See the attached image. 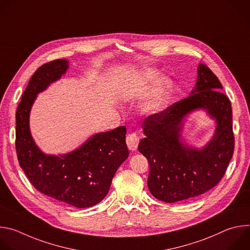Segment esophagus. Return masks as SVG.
I'll return each mask as SVG.
<instances>
[{
    "label": "esophagus",
    "mask_w": 250,
    "mask_h": 250,
    "mask_svg": "<svg viewBox=\"0 0 250 250\" xmlns=\"http://www.w3.org/2000/svg\"><path fill=\"white\" fill-rule=\"evenodd\" d=\"M125 141H126V145H127V147L129 150L134 151L137 149V146L139 144V137L135 133H133V132L128 133L126 135Z\"/></svg>",
    "instance_id": "1"
}]
</instances>
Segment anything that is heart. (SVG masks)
Returning <instances> with one entry per match:
<instances>
[{
	"mask_svg": "<svg viewBox=\"0 0 250 250\" xmlns=\"http://www.w3.org/2000/svg\"><path fill=\"white\" fill-rule=\"evenodd\" d=\"M169 87V83L166 81H161L158 83L157 89L154 92L152 98L146 104L144 111L146 113H155L157 112L165 100V95H166V89H168Z\"/></svg>",
	"mask_w": 250,
	"mask_h": 250,
	"instance_id": "heart-1",
	"label": "heart"
}]
</instances>
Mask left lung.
Returning <instances> with one entry per match:
<instances>
[{
	"mask_svg": "<svg viewBox=\"0 0 250 250\" xmlns=\"http://www.w3.org/2000/svg\"><path fill=\"white\" fill-rule=\"evenodd\" d=\"M219 78L205 64L191 95L142 123L146 137L138 151L149 163L147 186L150 193L166 203L180 202L206 193L224 177L234 150L232 112L229 99L221 91ZM199 108L217 122L215 134L202 150L182 141L183 119Z\"/></svg>",
	"mask_w": 250,
	"mask_h": 250,
	"instance_id": "left-lung-1",
	"label": "left lung"
}]
</instances>
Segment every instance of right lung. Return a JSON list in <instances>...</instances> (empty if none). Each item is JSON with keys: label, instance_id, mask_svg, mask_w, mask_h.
<instances>
[{"label": "right lung", "instance_id": "obj_1", "mask_svg": "<svg viewBox=\"0 0 250 250\" xmlns=\"http://www.w3.org/2000/svg\"><path fill=\"white\" fill-rule=\"evenodd\" d=\"M68 64L56 59L31 76L16 113V150L20 166L38 191L76 208H88L106 196L115 173L129 154L126 128L96 133L76 150L59 156L38 147L29 130L30 109L37 95L65 74Z\"/></svg>", "mask_w": 250, "mask_h": 250}]
</instances>
